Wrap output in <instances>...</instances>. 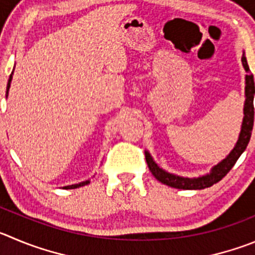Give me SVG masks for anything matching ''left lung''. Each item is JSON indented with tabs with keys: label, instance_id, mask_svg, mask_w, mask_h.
I'll return each mask as SVG.
<instances>
[{
	"label": "left lung",
	"instance_id": "obj_1",
	"mask_svg": "<svg viewBox=\"0 0 255 255\" xmlns=\"http://www.w3.org/2000/svg\"><path fill=\"white\" fill-rule=\"evenodd\" d=\"M242 63L244 69H246L247 73H249V66L248 61H247L246 55L243 54L242 56ZM254 94H255V87H254V78L253 74L249 73L248 75H246V103H244V118H243L242 123V129H240L239 138H238L237 144L233 148V151L230 152L227 156V158L219 162L218 165L214 166L211 168L210 173L205 176H200V177H181V176H176L173 173L167 172V171L162 170L161 167H158L156 162L153 161V158L151 157V154L148 152H144L146 153V161L147 165H148L149 171L152 172V175L158 180L162 184L167 185V186L175 187V189H184V190H203L206 187L213 186L214 184L219 182L221 178L224 177L230 170H232L233 166L235 165V162L238 161V158L240 157V154L246 151L247 146H248L249 141H251L252 130H253V125H254Z\"/></svg>",
	"mask_w": 255,
	"mask_h": 255
}]
</instances>
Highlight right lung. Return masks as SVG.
Returning <instances> with one entry per match:
<instances>
[{
    "instance_id": "right-lung-1",
    "label": "right lung",
    "mask_w": 255,
    "mask_h": 255,
    "mask_svg": "<svg viewBox=\"0 0 255 255\" xmlns=\"http://www.w3.org/2000/svg\"><path fill=\"white\" fill-rule=\"evenodd\" d=\"M13 73V71H12ZM11 80H12V74L9 75V79H8V83H7V92L8 93V89H9V85H11ZM7 97V95H6ZM89 184V180H87V181H83L80 182V184H75V185H70V186H65L64 189H77V187H80V186H84V185H88Z\"/></svg>"
}]
</instances>
